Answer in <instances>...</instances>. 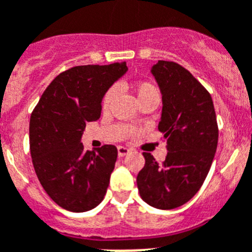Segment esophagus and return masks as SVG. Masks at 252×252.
<instances>
[{"label":"esophagus","instance_id":"obj_1","mask_svg":"<svg viewBox=\"0 0 252 252\" xmlns=\"http://www.w3.org/2000/svg\"><path fill=\"white\" fill-rule=\"evenodd\" d=\"M117 152H118V157H125V156L130 153V149L126 148V147H122V145H120V147L117 148Z\"/></svg>","mask_w":252,"mask_h":252}]
</instances>
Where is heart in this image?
Segmentation results:
<instances>
[{"label": "heart", "instance_id": "heart-1", "mask_svg": "<svg viewBox=\"0 0 252 252\" xmlns=\"http://www.w3.org/2000/svg\"><path fill=\"white\" fill-rule=\"evenodd\" d=\"M132 91H134L138 103L149 100V99L159 101V99H161V93H159L158 87L156 86L155 84L149 82V81H139V82H135L132 85ZM114 96H116V87H109L103 95V99H101V107H103L104 111H107L108 108L111 107ZM131 124H136V120H132Z\"/></svg>", "mask_w": 252, "mask_h": 252}]
</instances>
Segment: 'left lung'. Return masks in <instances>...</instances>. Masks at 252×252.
Returning <instances> with one entry per match:
<instances>
[{
	"label": "left lung",
	"mask_w": 252,
	"mask_h": 252,
	"mask_svg": "<svg viewBox=\"0 0 252 252\" xmlns=\"http://www.w3.org/2000/svg\"><path fill=\"white\" fill-rule=\"evenodd\" d=\"M162 94L158 130L167 141V156L158 163L144 152V167L136 178L143 201L156 209L184 205L209 174L216 147L218 122L211 95L180 64L158 60L152 68Z\"/></svg>",
	"instance_id": "1"
}]
</instances>
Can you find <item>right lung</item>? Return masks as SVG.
I'll list each match as a JSON object with an SVG mask.
<instances>
[{"label": "right lung", "instance_id": "right-lung-1", "mask_svg": "<svg viewBox=\"0 0 252 252\" xmlns=\"http://www.w3.org/2000/svg\"><path fill=\"white\" fill-rule=\"evenodd\" d=\"M126 70V63H113L62 72L31 114L29 148L37 178L50 198L68 211H89L107 193L117 148L85 151L81 136L87 122L99 120L103 95Z\"/></svg>", "mask_w": 252, "mask_h": 252}]
</instances>
